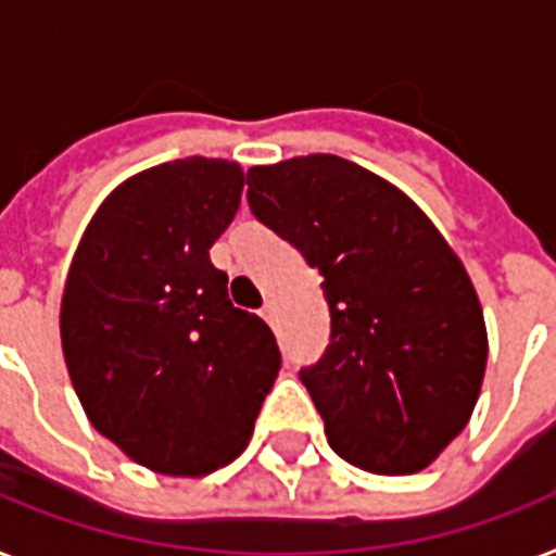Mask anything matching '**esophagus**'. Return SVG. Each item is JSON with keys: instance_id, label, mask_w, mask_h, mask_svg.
I'll use <instances>...</instances> for the list:
<instances>
[{"instance_id": "esophagus-1", "label": "esophagus", "mask_w": 556, "mask_h": 556, "mask_svg": "<svg viewBox=\"0 0 556 556\" xmlns=\"http://www.w3.org/2000/svg\"><path fill=\"white\" fill-rule=\"evenodd\" d=\"M260 314H262V317H265V320H268V323H274V317H277V308H274V303H270V300H268V303H265V305H262V308H260Z\"/></svg>"}]
</instances>
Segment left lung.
<instances>
[{
  "label": "left lung",
  "instance_id": "1",
  "mask_svg": "<svg viewBox=\"0 0 556 556\" xmlns=\"http://www.w3.org/2000/svg\"><path fill=\"white\" fill-rule=\"evenodd\" d=\"M262 225L320 270L331 343L300 369L331 450L369 473H415L465 430L488 331L465 265L415 201L338 155L248 169Z\"/></svg>",
  "mask_w": 556,
  "mask_h": 556
}]
</instances>
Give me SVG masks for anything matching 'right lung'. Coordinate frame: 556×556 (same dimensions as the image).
Here are the masks:
<instances>
[{
	"mask_svg": "<svg viewBox=\"0 0 556 556\" xmlns=\"http://www.w3.org/2000/svg\"><path fill=\"white\" fill-rule=\"evenodd\" d=\"M244 173L169 161L109 195L65 279L60 338L100 435L138 465L204 476L244 450L277 378V338L227 296L210 248L233 222Z\"/></svg>",
	"mask_w": 556,
	"mask_h": 556,
	"instance_id": "right-lung-1",
	"label": "right lung"
}]
</instances>
